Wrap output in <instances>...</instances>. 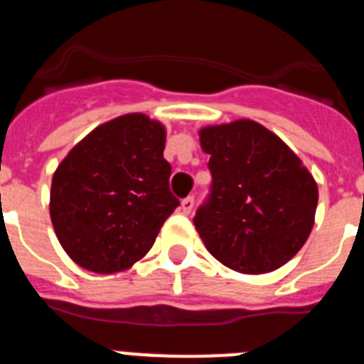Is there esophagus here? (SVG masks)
Here are the masks:
<instances>
[{"mask_svg":"<svg viewBox=\"0 0 364 364\" xmlns=\"http://www.w3.org/2000/svg\"><path fill=\"white\" fill-rule=\"evenodd\" d=\"M193 205H195V198L193 197H186L182 198V202H180V210H182V213H191Z\"/></svg>","mask_w":364,"mask_h":364,"instance_id":"esophagus-1","label":"esophagus"}]
</instances>
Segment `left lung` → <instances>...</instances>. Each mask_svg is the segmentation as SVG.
Wrapping results in <instances>:
<instances>
[{
    "label": "left lung",
    "instance_id": "8db88e82",
    "mask_svg": "<svg viewBox=\"0 0 364 364\" xmlns=\"http://www.w3.org/2000/svg\"><path fill=\"white\" fill-rule=\"evenodd\" d=\"M210 195L193 218L208 252L240 273L281 268L310 237L319 191L277 134L252 120L200 131Z\"/></svg>",
    "mask_w": 364,
    "mask_h": 364
}]
</instances>
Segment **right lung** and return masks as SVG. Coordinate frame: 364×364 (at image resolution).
Instances as JSON below:
<instances>
[{
    "instance_id": "add662e5",
    "label": "right lung",
    "mask_w": 364,
    "mask_h": 364,
    "mask_svg": "<svg viewBox=\"0 0 364 364\" xmlns=\"http://www.w3.org/2000/svg\"><path fill=\"white\" fill-rule=\"evenodd\" d=\"M164 147V125L133 112L96 127L58 166L50 220L76 264L124 272L153 247L180 204Z\"/></svg>"
}]
</instances>
